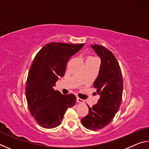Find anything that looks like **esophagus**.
Returning a JSON list of instances; mask_svg holds the SVG:
<instances>
[{"label": "esophagus", "instance_id": "1", "mask_svg": "<svg viewBox=\"0 0 149 149\" xmlns=\"http://www.w3.org/2000/svg\"><path fill=\"white\" fill-rule=\"evenodd\" d=\"M77 102L79 103H84L85 100L81 99H80V98H79V97H77Z\"/></svg>", "mask_w": 149, "mask_h": 149}]
</instances>
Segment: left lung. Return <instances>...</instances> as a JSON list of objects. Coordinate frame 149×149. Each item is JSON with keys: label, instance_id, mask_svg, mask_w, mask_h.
I'll list each match as a JSON object with an SVG mask.
<instances>
[{"label": "left lung", "instance_id": "1", "mask_svg": "<svg viewBox=\"0 0 149 149\" xmlns=\"http://www.w3.org/2000/svg\"><path fill=\"white\" fill-rule=\"evenodd\" d=\"M101 59L99 75L93 87L100 97L90 108L89 114L81 122L85 128L96 131L111 122L120 107L123 93V77L119 63L114 55L104 47L91 45Z\"/></svg>", "mask_w": 149, "mask_h": 149}]
</instances>
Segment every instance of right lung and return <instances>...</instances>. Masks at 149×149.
Here are the masks:
<instances>
[{"mask_svg":"<svg viewBox=\"0 0 149 149\" xmlns=\"http://www.w3.org/2000/svg\"><path fill=\"white\" fill-rule=\"evenodd\" d=\"M84 45L50 42L35 56L27 76L26 94L29 112L41 127L58 126L68 108L75 104L74 94L62 95L53 87L64 76L70 57Z\"/></svg>","mask_w":149,"mask_h":149,"instance_id":"1","label":"right lung"}]
</instances>
